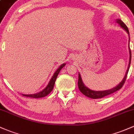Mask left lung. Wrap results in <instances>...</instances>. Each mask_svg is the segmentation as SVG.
Segmentation results:
<instances>
[{
  "label": "left lung",
  "instance_id": "1",
  "mask_svg": "<svg viewBox=\"0 0 134 134\" xmlns=\"http://www.w3.org/2000/svg\"><path fill=\"white\" fill-rule=\"evenodd\" d=\"M116 22L120 25L123 29H125L126 31V32L129 34V31L128 27H126V25H125L124 23L120 19H117L116 20ZM129 42H130V36H129ZM129 53H130V58H129V66H128V69L126 70V73L125 75V77L123 78L122 81L119 84L116 86V87H114L113 89H110V90H105V91H93L89 89L88 87H86V86L83 83L82 80L81 76H80V73H79V80H78V87L79 88V90L83 94H84L85 96H86L87 97L91 98L93 99H98V98H102L104 97V96H106L107 95H109V94H112V93H114V92L117 91L119 90H120L122 87V86L124 84L125 80H126V77H127L128 72H129V68H130V63H131V50L130 48V46H129Z\"/></svg>",
  "mask_w": 134,
  "mask_h": 134
}]
</instances>
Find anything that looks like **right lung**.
<instances>
[{"label": "right lung", "mask_w": 134, "mask_h": 134, "mask_svg": "<svg viewBox=\"0 0 134 134\" xmlns=\"http://www.w3.org/2000/svg\"><path fill=\"white\" fill-rule=\"evenodd\" d=\"M66 65V63H64L62 65L60 66L58 68L56 71L54 73L51 79H50V82H48V85L47 86V87L43 90L39 92V93H35V94H22L23 96H27V97H30V98H43L44 97V96H47L48 94L53 90V88H54V84H55V82L56 80V79H57V75H58L59 73L60 72L61 70L63 68L64 66Z\"/></svg>", "instance_id": "add662e5"}]
</instances>
